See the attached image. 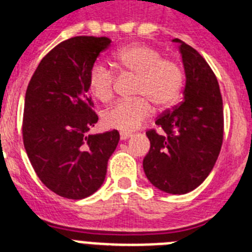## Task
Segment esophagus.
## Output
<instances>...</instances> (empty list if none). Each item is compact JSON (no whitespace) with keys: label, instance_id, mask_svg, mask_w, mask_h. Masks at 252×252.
<instances>
[{"label":"esophagus","instance_id":"obj_1","mask_svg":"<svg viewBox=\"0 0 252 252\" xmlns=\"http://www.w3.org/2000/svg\"><path fill=\"white\" fill-rule=\"evenodd\" d=\"M120 137H121V140H127L128 137H131V132H125V131H122L120 133Z\"/></svg>","mask_w":252,"mask_h":252}]
</instances>
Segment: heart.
<instances>
[{
	"mask_svg": "<svg viewBox=\"0 0 252 252\" xmlns=\"http://www.w3.org/2000/svg\"><path fill=\"white\" fill-rule=\"evenodd\" d=\"M115 69L124 77L133 78L131 94L135 98L116 102L102 115L107 127L121 131L135 130L158 111L168 110L180 98L186 74L183 68L170 59H164L161 51L146 44H135L121 49L113 57ZM88 90L98 101H111L115 92V74L103 64L90 68Z\"/></svg>",
	"mask_w": 252,
	"mask_h": 252,
	"instance_id": "1",
	"label": "heart"
}]
</instances>
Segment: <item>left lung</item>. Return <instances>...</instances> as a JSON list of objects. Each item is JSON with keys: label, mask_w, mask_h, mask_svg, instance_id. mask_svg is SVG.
<instances>
[{"label": "left lung", "mask_w": 252, "mask_h": 252, "mask_svg": "<svg viewBox=\"0 0 252 252\" xmlns=\"http://www.w3.org/2000/svg\"><path fill=\"white\" fill-rule=\"evenodd\" d=\"M186 69L184 98L155 120L146 131L150 150L144 171L153 186L186 194L201 186L213 169L223 142V106L217 78L203 57L182 40Z\"/></svg>", "instance_id": "8db88e82"}]
</instances>
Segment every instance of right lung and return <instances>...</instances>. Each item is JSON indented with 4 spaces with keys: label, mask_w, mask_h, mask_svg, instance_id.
Here are the masks:
<instances>
[{
    "label": "right lung",
    "mask_w": 252,
    "mask_h": 252,
    "mask_svg": "<svg viewBox=\"0 0 252 252\" xmlns=\"http://www.w3.org/2000/svg\"><path fill=\"white\" fill-rule=\"evenodd\" d=\"M110 44L104 36L64 40L41 59L26 90L22 140L29 160L44 186L68 199L98 190L119 144L117 130L88 133L98 116L87 77Z\"/></svg>",
    "instance_id": "obj_1"
}]
</instances>
